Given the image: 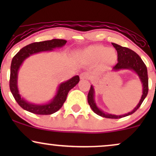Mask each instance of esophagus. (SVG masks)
Listing matches in <instances>:
<instances>
[{"label": "esophagus", "mask_w": 156, "mask_h": 156, "mask_svg": "<svg viewBox=\"0 0 156 156\" xmlns=\"http://www.w3.org/2000/svg\"><path fill=\"white\" fill-rule=\"evenodd\" d=\"M89 78H90V76H89V74L88 73L84 72V73H80V79H82V80H83V79H89Z\"/></svg>", "instance_id": "1"}]
</instances>
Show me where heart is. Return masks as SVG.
Instances as JSON below:
<instances>
[{
	"instance_id": "obj_1",
	"label": "heart",
	"mask_w": 156,
	"mask_h": 156,
	"mask_svg": "<svg viewBox=\"0 0 156 156\" xmlns=\"http://www.w3.org/2000/svg\"><path fill=\"white\" fill-rule=\"evenodd\" d=\"M80 58L88 64H100L112 66L117 60V54L114 48L105 47L102 44H94L86 48L80 53Z\"/></svg>"
}]
</instances>
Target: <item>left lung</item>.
Listing matches in <instances>:
<instances>
[{"label": "left lung", "instance_id": "1", "mask_svg": "<svg viewBox=\"0 0 156 156\" xmlns=\"http://www.w3.org/2000/svg\"><path fill=\"white\" fill-rule=\"evenodd\" d=\"M113 46L115 48V49L117 51V64L113 67V69L114 71L119 70V69H131L133 70L138 76L140 78L141 83H142L143 91L142 95H141V100L138 105L136 106V108L133 109L132 112H130L128 114H123V115H114V114H108L105 113L101 109L98 108L97 106L95 101H94V89L93 86H91L89 92L88 93V103L90 105L92 111L98 115L105 118H109V119H119V118L127 117V116L133 114L138 108L140 107V105L145 99V98L147 95L148 93V76H147V69L145 64L144 63L141 58L136 53H135L133 51L129 49L128 48L122 47L119 44L112 43Z\"/></svg>", "mask_w": 156, "mask_h": 156}]
</instances>
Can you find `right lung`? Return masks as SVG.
I'll return each mask as SVG.
<instances>
[{
    "mask_svg": "<svg viewBox=\"0 0 156 156\" xmlns=\"http://www.w3.org/2000/svg\"><path fill=\"white\" fill-rule=\"evenodd\" d=\"M66 42L67 41L64 39H58L34 42L23 48L13 57L11 64L9 87L11 92L15 98V101L23 109L33 114H41V115H48V114H53L62 108L67 99L69 91L76 87V84L79 82V76H76L67 81L61 83L54 98L51 102L46 104H34V103H28L26 100L21 98L20 94H19L18 88H17V74L20 67L24 60L30 55L39 52L51 51L54 48L63 47Z\"/></svg>",
    "mask_w": 156,
    "mask_h": 156,
    "instance_id": "add662e5",
    "label": "right lung"
}]
</instances>
